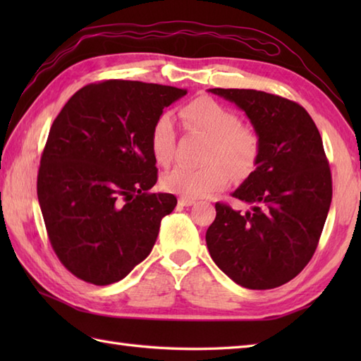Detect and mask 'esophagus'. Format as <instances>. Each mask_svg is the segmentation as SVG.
<instances>
[{"instance_id":"1","label":"esophagus","mask_w":361,"mask_h":361,"mask_svg":"<svg viewBox=\"0 0 361 361\" xmlns=\"http://www.w3.org/2000/svg\"><path fill=\"white\" fill-rule=\"evenodd\" d=\"M195 203L194 198H188V197H180L178 198V204L180 206H192Z\"/></svg>"}]
</instances>
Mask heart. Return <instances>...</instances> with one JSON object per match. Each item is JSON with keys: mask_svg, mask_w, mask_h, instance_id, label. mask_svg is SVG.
Instances as JSON below:
<instances>
[{"mask_svg": "<svg viewBox=\"0 0 361 361\" xmlns=\"http://www.w3.org/2000/svg\"><path fill=\"white\" fill-rule=\"evenodd\" d=\"M183 124L190 132L209 137L203 167L178 166L163 176V186L172 194L188 198L211 195L228 186L231 172L242 178L252 172L260 136L255 127L242 124L239 114L211 97H197L180 110ZM152 155L161 166L173 158L175 130L169 114H161L150 128Z\"/></svg>", "mask_w": 361, "mask_h": 361, "instance_id": "heart-1", "label": "heart"}]
</instances>
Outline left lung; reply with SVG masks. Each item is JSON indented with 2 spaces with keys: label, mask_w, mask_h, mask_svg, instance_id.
I'll use <instances>...</instances> for the list:
<instances>
[{
  "label": "left lung",
  "mask_w": 361,
  "mask_h": 361,
  "mask_svg": "<svg viewBox=\"0 0 361 361\" xmlns=\"http://www.w3.org/2000/svg\"><path fill=\"white\" fill-rule=\"evenodd\" d=\"M234 102L260 136L256 171L233 197L250 206L216 203L206 231L214 262L235 283L268 290L291 281L315 252L332 202L323 140L304 106L256 90L212 88Z\"/></svg>",
  "instance_id": "left-lung-1"
}]
</instances>
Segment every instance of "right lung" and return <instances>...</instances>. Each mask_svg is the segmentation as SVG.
Masks as SVG:
<instances>
[{
	"label": "right lung",
	"instance_id": "1",
	"mask_svg": "<svg viewBox=\"0 0 361 361\" xmlns=\"http://www.w3.org/2000/svg\"><path fill=\"white\" fill-rule=\"evenodd\" d=\"M186 93L104 80L80 88L54 119L37 195L51 247L75 278L109 286L150 255L176 206L172 194L149 192L158 180L150 128Z\"/></svg>",
	"mask_w": 361,
	"mask_h": 361
}]
</instances>
